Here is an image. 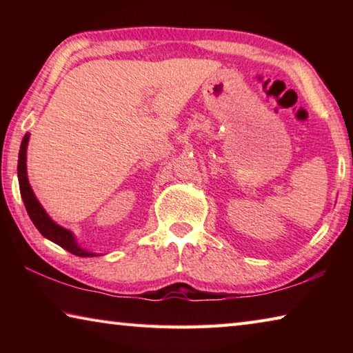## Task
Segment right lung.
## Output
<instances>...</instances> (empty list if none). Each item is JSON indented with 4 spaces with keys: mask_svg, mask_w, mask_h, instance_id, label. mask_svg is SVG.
Returning a JSON list of instances; mask_svg holds the SVG:
<instances>
[{
    "mask_svg": "<svg viewBox=\"0 0 353 353\" xmlns=\"http://www.w3.org/2000/svg\"><path fill=\"white\" fill-rule=\"evenodd\" d=\"M29 135L26 134L23 137V141L20 145V154H19V183H20V193H21V199L25 202L26 212L29 214V218L34 223V225L37 227V230L41 235L48 240L59 244V246L63 248L65 250H68L73 255L77 256H97L99 254L90 252V250L81 248L76 241V236L71 230L65 229V227L59 225L56 221H52L50 218V214L45 212V208L41 207L39 199L35 198L34 191L29 185V179H28V170H26V152H28V143H29Z\"/></svg>",
    "mask_w": 353,
    "mask_h": 353,
    "instance_id": "1",
    "label": "right lung"
}]
</instances>
